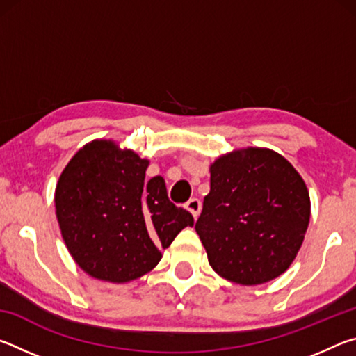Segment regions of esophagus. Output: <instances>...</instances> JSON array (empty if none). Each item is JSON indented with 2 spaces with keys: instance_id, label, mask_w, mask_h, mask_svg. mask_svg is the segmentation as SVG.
Listing matches in <instances>:
<instances>
[{
  "instance_id": "obj_1",
  "label": "esophagus",
  "mask_w": 356,
  "mask_h": 356,
  "mask_svg": "<svg viewBox=\"0 0 356 356\" xmlns=\"http://www.w3.org/2000/svg\"><path fill=\"white\" fill-rule=\"evenodd\" d=\"M185 209L188 210L195 218H197V215L201 212V201L196 200V197H191V200L185 204Z\"/></svg>"
}]
</instances>
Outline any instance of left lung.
Masks as SVG:
<instances>
[{
  "label": "left lung",
  "instance_id": "1",
  "mask_svg": "<svg viewBox=\"0 0 356 356\" xmlns=\"http://www.w3.org/2000/svg\"><path fill=\"white\" fill-rule=\"evenodd\" d=\"M309 216V191L284 156L243 147L210 165V191L196 232L221 278L257 286L291 267Z\"/></svg>",
  "mask_w": 356,
  "mask_h": 356
}]
</instances>
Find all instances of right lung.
I'll list each match as a JSON object with an SVG mask.
<instances>
[{
    "label": "right lung",
    "mask_w": 356,
    "mask_h": 356,
    "mask_svg": "<svg viewBox=\"0 0 356 356\" xmlns=\"http://www.w3.org/2000/svg\"><path fill=\"white\" fill-rule=\"evenodd\" d=\"M149 160L113 140L84 144L59 176L56 218L70 256L95 280L124 284L156 267L160 248L195 225L174 206L161 176L146 179Z\"/></svg>",
    "instance_id": "1"
}]
</instances>
